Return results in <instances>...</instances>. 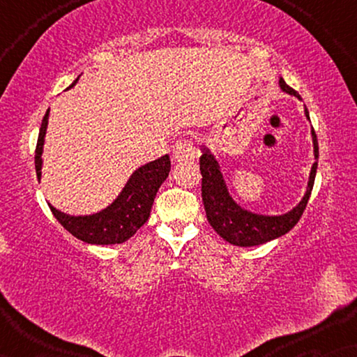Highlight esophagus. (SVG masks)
Listing matches in <instances>:
<instances>
[{"mask_svg": "<svg viewBox=\"0 0 357 357\" xmlns=\"http://www.w3.org/2000/svg\"><path fill=\"white\" fill-rule=\"evenodd\" d=\"M195 141L192 138H182L178 139L174 146V160L180 162V160H187L195 158Z\"/></svg>", "mask_w": 357, "mask_h": 357, "instance_id": "1", "label": "esophagus"}]
</instances>
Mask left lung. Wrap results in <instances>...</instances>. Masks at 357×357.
Here are the masks:
<instances>
[{"instance_id": "obj_1", "label": "left lung", "mask_w": 357, "mask_h": 357, "mask_svg": "<svg viewBox=\"0 0 357 357\" xmlns=\"http://www.w3.org/2000/svg\"><path fill=\"white\" fill-rule=\"evenodd\" d=\"M281 89L287 94L301 96L284 82L280 79ZM305 115L309 119V112L305 109ZM312 139H314V153L315 159H319V143H317V135L312 128ZM199 170H202V197L206 219L211 227L221 236L224 241L237 247H253L261 245V243L270 242L289 232L292 227L299 222L309 202L310 192L314 188V180L317 174V160L312 165L309 190L302 198V202L292 209V211L282 214V216H261V214L248 213L242 209L227 193L226 183H224L222 174L219 165L208 149H204L202 158H199Z\"/></svg>"}]
</instances>
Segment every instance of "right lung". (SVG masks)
Wrapping results in <instances>:
<instances>
[{
    "label": "right lung",
    "instance_id": "1",
    "mask_svg": "<svg viewBox=\"0 0 357 357\" xmlns=\"http://www.w3.org/2000/svg\"><path fill=\"white\" fill-rule=\"evenodd\" d=\"M76 82L77 79L70 87L75 86ZM48 112L50 110H47L42 120L36 148V172L38 178H40L43 136H45L48 125ZM169 172L170 159L167 154L143 165L131 175L120 197L104 211L92 214V216H68L53 206H50V209L56 221L82 242L96 243V245L121 243L133 237L136 231L148 221L155 193L164 180L167 178Z\"/></svg>",
    "mask_w": 357,
    "mask_h": 357
}]
</instances>
